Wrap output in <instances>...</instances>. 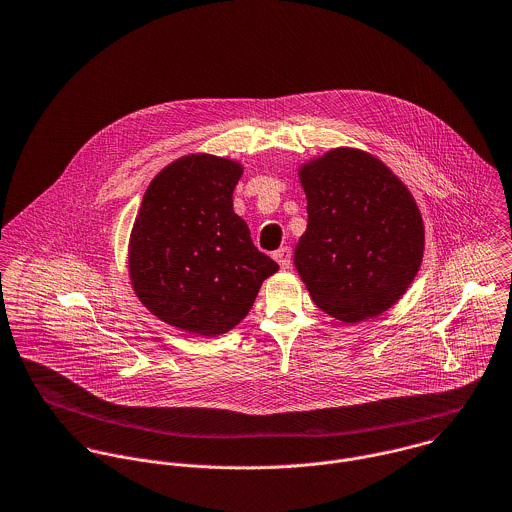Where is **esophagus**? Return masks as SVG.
Instances as JSON below:
<instances>
[{
    "label": "esophagus",
    "instance_id": "34e87169",
    "mask_svg": "<svg viewBox=\"0 0 512 512\" xmlns=\"http://www.w3.org/2000/svg\"><path fill=\"white\" fill-rule=\"evenodd\" d=\"M274 260L280 264L282 270H288L292 266V248L290 246H282L280 250L274 252Z\"/></svg>",
    "mask_w": 512,
    "mask_h": 512
}]
</instances>
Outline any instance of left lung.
Masks as SVG:
<instances>
[{
  "instance_id": "8db88e82",
  "label": "left lung",
  "mask_w": 512,
  "mask_h": 512,
  "mask_svg": "<svg viewBox=\"0 0 512 512\" xmlns=\"http://www.w3.org/2000/svg\"><path fill=\"white\" fill-rule=\"evenodd\" d=\"M307 230L295 268L319 309L359 323L392 307L416 278L424 222L402 181L359 149H331L303 165Z\"/></svg>"
}]
</instances>
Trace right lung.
Segmentation results:
<instances>
[{
	"label": "right lung",
	"mask_w": 512,
	"mask_h": 512,
	"mask_svg": "<svg viewBox=\"0 0 512 512\" xmlns=\"http://www.w3.org/2000/svg\"><path fill=\"white\" fill-rule=\"evenodd\" d=\"M242 165L187 155L149 183L130 238V278L161 321L217 337L250 311L278 264L260 252L232 209Z\"/></svg>",
	"instance_id": "obj_1"
}]
</instances>
